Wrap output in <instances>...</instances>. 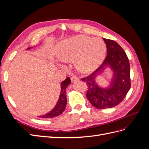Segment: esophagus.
<instances>
[{
    "label": "esophagus",
    "instance_id": "obj_1",
    "mask_svg": "<svg viewBox=\"0 0 149 149\" xmlns=\"http://www.w3.org/2000/svg\"><path fill=\"white\" fill-rule=\"evenodd\" d=\"M71 81L72 83H74L76 81H79V78L78 77H76V76H73L71 78Z\"/></svg>",
    "mask_w": 149,
    "mask_h": 149
}]
</instances>
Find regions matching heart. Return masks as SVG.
<instances>
[{
  "label": "heart",
  "instance_id": "1",
  "mask_svg": "<svg viewBox=\"0 0 149 149\" xmlns=\"http://www.w3.org/2000/svg\"><path fill=\"white\" fill-rule=\"evenodd\" d=\"M106 45L99 38H92L85 35H77L66 39L58 45L55 53L63 62L73 61L81 73L95 69L104 59Z\"/></svg>",
  "mask_w": 149,
  "mask_h": 149
}]
</instances>
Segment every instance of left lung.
Returning a JSON list of instances; mask_svg holds the SVG:
<instances>
[{"label":"left lung","mask_w":149,"mask_h":149,"mask_svg":"<svg viewBox=\"0 0 149 149\" xmlns=\"http://www.w3.org/2000/svg\"><path fill=\"white\" fill-rule=\"evenodd\" d=\"M106 44L107 56L102 64L90 75L81 79L86 82V97L97 109L113 107L120 103L130 88V64L127 55L114 40L103 38ZM107 67L113 72L109 86L100 87L95 81L96 76Z\"/></svg>","instance_id":"1"}]
</instances>
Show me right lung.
Segmentation results:
<instances>
[{"instance_id": "right-lung-1", "label": "right lung", "mask_w": 149, "mask_h": 149, "mask_svg": "<svg viewBox=\"0 0 149 149\" xmlns=\"http://www.w3.org/2000/svg\"><path fill=\"white\" fill-rule=\"evenodd\" d=\"M27 49H30V48H28ZM71 84V79L69 77H68L65 81H63L61 83V93L58 99V101L56 103L55 107L48 113L39 116L40 118L42 119H49V118H53L56 117L58 116L61 115L63 112H64L66 105L67 103V99L66 97V89L68 86Z\"/></svg>"}]
</instances>
